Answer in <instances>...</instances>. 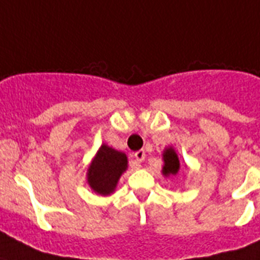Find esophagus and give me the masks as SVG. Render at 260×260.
<instances>
[{
  "instance_id": "34e87169",
  "label": "esophagus",
  "mask_w": 260,
  "mask_h": 260,
  "mask_svg": "<svg viewBox=\"0 0 260 260\" xmlns=\"http://www.w3.org/2000/svg\"><path fill=\"white\" fill-rule=\"evenodd\" d=\"M134 157H135V158H136L137 162H143V161L145 160V152H144L143 149L137 150V152H135Z\"/></svg>"
}]
</instances>
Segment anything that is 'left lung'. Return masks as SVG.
<instances>
[{
	"mask_svg": "<svg viewBox=\"0 0 260 260\" xmlns=\"http://www.w3.org/2000/svg\"><path fill=\"white\" fill-rule=\"evenodd\" d=\"M164 157V165L162 168V173L165 176H171V174H176L180 169V161H178V157L174 152L173 148H168L162 154Z\"/></svg>",
	"mask_w": 260,
	"mask_h": 260,
	"instance_id": "obj_1",
	"label": "left lung"
}]
</instances>
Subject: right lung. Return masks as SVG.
<instances>
[{
  "label": "right lung",
  "instance_id": "right-lung-1",
  "mask_svg": "<svg viewBox=\"0 0 260 260\" xmlns=\"http://www.w3.org/2000/svg\"><path fill=\"white\" fill-rule=\"evenodd\" d=\"M126 156L123 152L103 144L88 171L89 186L102 196L111 194L121 173L126 169Z\"/></svg>",
  "mask_w": 260,
  "mask_h": 260
}]
</instances>
